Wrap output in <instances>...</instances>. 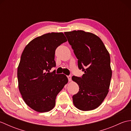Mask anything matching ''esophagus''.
I'll return each instance as SVG.
<instances>
[{
    "mask_svg": "<svg viewBox=\"0 0 131 131\" xmlns=\"http://www.w3.org/2000/svg\"><path fill=\"white\" fill-rule=\"evenodd\" d=\"M68 80L69 82H70L71 80V75H69L68 76Z\"/></svg>",
    "mask_w": 131,
    "mask_h": 131,
    "instance_id": "1",
    "label": "esophagus"
}]
</instances>
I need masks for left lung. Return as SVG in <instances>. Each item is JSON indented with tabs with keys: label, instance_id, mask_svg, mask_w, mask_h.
<instances>
[{
	"label": "left lung",
	"instance_id": "1",
	"mask_svg": "<svg viewBox=\"0 0 131 131\" xmlns=\"http://www.w3.org/2000/svg\"><path fill=\"white\" fill-rule=\"evenodd\" d=\"M64 34L78 60L79 69L84 71L82 77H72L79 87L73 96V104L80 110L95 109L108 92L112 76L109 53L101 39L92 33L74 30Z\"/></svg>",
	"mask_w": 131,
	"mask_h": 131
}]
</instances>
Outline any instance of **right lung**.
I'll return each mask as SVG.
<instances>
[{
    "label": "right lung",
    "instance_id": "obj_1",
    "mask_svg": "<svg viewBox=\"0 0 131 131\" xmlns=\"http://www.w3.org/2000/svg\"><path fill=\"white\" fill-rule=\"evenodd\" d=\"M67 41L62 32H51L34 39L25 47L17 69L18 88L25 102L36 112L54 107L58 93L67 84L65 75L57 74L55 51Z\"/></svg>",
    "mask_w": 131,
    "mask_h": 131
}]
</instances>
